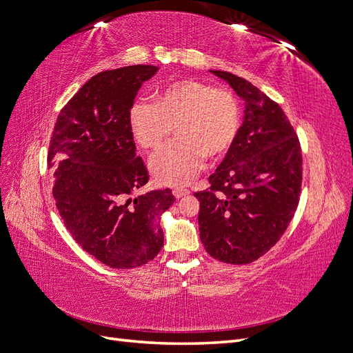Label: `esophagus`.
Wrapping results in <instances>:
<instances>
[{
    "mask_svg": "<svg viewBox=\"0 0 353 353\" xmlns=\"http://www.w3.org/2000/svg\"><path fill=\"white\" fill-rule=\"evenodd\" d=\"M172 194L175 196V199H181V197H184V196L190 194V190L183 188V187H176V188L172 190Z\"/></svg>",
    "mask_w": 353,
    "mask_h": 353,
    "instance_id": "esophagus-1",
    "label": "esophagus"
}]
</instances>
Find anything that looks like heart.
Returning <instances> with one entry per match:
<instances>
[{"mask_svg": "<svg viewBox=\"0 0 353 353\" xmlns=\"http://www.w3.org/2000/svg\"><path fill=\"white\" fill-rule=\"evenodd\" d=\"M240 103L231 90L197 79L174 81L156 91L154 103L135 101L130 126L135 141L153 152L175 130L176 140L150 160L160 185L181 187L199 172L203 160L219 159L237 140Z\"/></svg>", "mask_w": 353, "mask_h": 353, "instance_id": "b5f03b06", "label": "heart"}]
</instances>
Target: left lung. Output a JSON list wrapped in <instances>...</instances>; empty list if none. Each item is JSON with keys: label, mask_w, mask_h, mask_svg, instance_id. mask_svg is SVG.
<instances>
[{"label": "left lung", "mask_w": 353, "mask_h": 353, "mask_svg": "<svg viewBox=\"0 0 353 353\" xmlns=\"http://www.w3.org/2000/svg\"><path fill=\"white\" fill-rule=\"evenodd\" d=\"M244 101V121L200 201L199 230L206 252L221 262L259 259L293 219L302 185L301 143L283 109L249 81L210 70Z\"/></svg>", "instance_id": "8db88e82"}]
</instances>
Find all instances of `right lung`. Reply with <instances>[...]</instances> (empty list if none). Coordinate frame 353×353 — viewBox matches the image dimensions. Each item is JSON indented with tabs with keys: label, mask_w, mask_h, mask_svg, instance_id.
I'll list each match as a JSON object with an SVG mask.
<instances>
[{
	"label": "right lung",
	"mask_w": 353,
	"mask_h": 353,
	"mask_svg": "<svg viewBox=\"0 0 353 353\" xmlns=\"http://www.w3.org/2000/svg\"><path fill=\"white\" fill-rule=\"evenodd\" d=\"M157 70L135 65L95 74L61 109L50 141L63 222L85 252L114 270L156 258L163 245L160 216L175 201L169 188L134 196L148 172L135 156L130 110Z\"/></svg>",
	"instance_id": "1"
}]
</instances>
